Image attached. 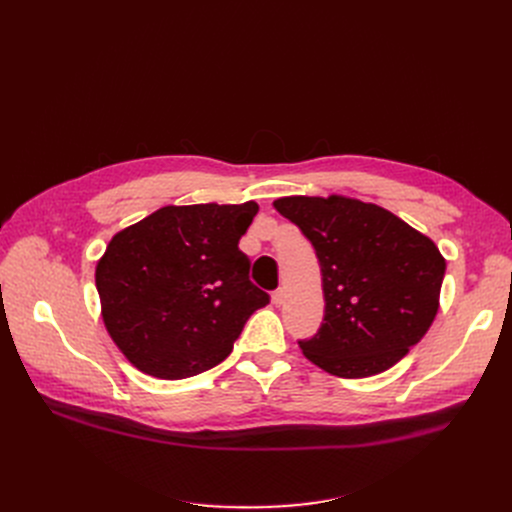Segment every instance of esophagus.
Returning a JSON list of instances; mask_svg holds the SVG:
<instances>
[{
    "instance_id": "obj_1",
    "label": "esophagus",
    "mask_w": 512,
    "mask_h": 512,
    "mask_svg": "<svg viewBox=\"0 0 512 512\" xmlns=\"http://www.w3.org/2000/svg\"><path fill=\"white\" fill-rule=\"evenodd\" d=\"M284 299H286V290H284V288L274 290V294H272V303H274L276 307H280V305L284 303Z\"/></svg>"
}]
</instances>
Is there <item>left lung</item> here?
Instances as JSON below:
<instances>
[{"instance_id": "left-lung-1", "label": "left lung", "mask_w": 512, "mask_h": 512, "mask_svg": "<svg viewBox=\"0 0 512 512\" xmlns=\"http://www.w3.org/2000/svg\"><path fill=\"white\" fill-rule=\"evenodd\" d=\"M274 207L305 234L321 265L326 311L299 340L303 355L338 378L396 365L432 326L446 261L384 207L332 195L284 197Z\"/></svg>"}]
</instances>
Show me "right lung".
<instances>
[{
	"mask_svg": "<svg viewBox=\"0 0 512 512\" xmlns=\"http://www.w3.org/2000/svg\"><path fill=\"white\" fill-rule=\"evenodd\" d=\"M259 205H168L118 232L95 270L103 324L124 357L159 380L222 363L270 303L238 249Z\"/></svg>",
	"mask_w": 512,
	"mask_h": 512,
	"instance_id": "1",
	"label": "right lung"
}]
</instances>
